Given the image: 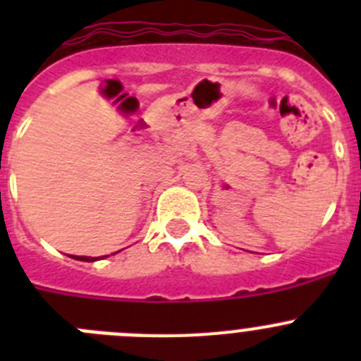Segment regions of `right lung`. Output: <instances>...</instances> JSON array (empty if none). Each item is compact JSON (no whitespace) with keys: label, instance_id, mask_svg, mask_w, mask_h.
Returning a JSON list of instances; mask_svg holds the SVG:
<instances>
[{"label":"right lung","instance_id":"add662e5","mask_svg":"<svg viewBox=\"0 0 361 361\" xmlns=\"http://www.w3.org/2000/svg\"><path fill=\"white\" fill-rule=\"evenodd\" d=\"M73 258L82 260V262H94V260H99V258H92V257H73Z\"/></svg>","mask_w":361,"mask_h":361}]
</instances>
